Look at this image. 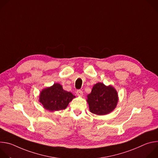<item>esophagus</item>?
I'll return each instance as SVG.
<instances>
[{"instance_id": "esophagus-1", "label": "esophagus", "mask_w": 158, "mask_h": 158, "mask_svg": "<svg viewBox=\"0 0 158 158\" xmlns=\"http://www.w3.org/2000/svg\"><path fill=\"white\" fill-rule=\"evenodd\" d=\"M76 94L78 96H82L83 95V92L81 91V90H77L76 92Z\"/></svg>"}]
</instances>
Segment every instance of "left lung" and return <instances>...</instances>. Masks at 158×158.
I'll return each instance as SVG.
<instances>
[{"instance_id": "left-lung-1", "label": "left lung", "mask_w": 158, "mask_h": 158, "mask_svg": "<svg viewBox=\"0 0 158 158\" xmlns=\"http://www.w3.org/2000/svg\"><path fill=\"white\" fill-rule=\"evenodd\" d=\"M89 110L97 115H106L113 110L118 102L116 90L112 85L96 84L91 93L87 96Z\"/></svg>"}]
</instances>
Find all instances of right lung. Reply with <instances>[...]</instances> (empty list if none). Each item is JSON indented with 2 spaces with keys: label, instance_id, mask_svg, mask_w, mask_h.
Listing matches in <instances>:
<instances>
[{
  "label": "right lung",
  "instance_id": "1",
  "mask_svg": "<svg viewBox=\"0 0 158 158\" xmlns=\"http://www.w3.org/2000/svg\"><path fill=\"white\" fill-rule=\"evenodd\" d=\"M74 98L71 93L64 91L60 84L55 83L40 92L39 102L46 109L56 111L65 109Z\"/></svg>",
  "mask_w": 158,
  "mask_h": 158
}]
</instances>
